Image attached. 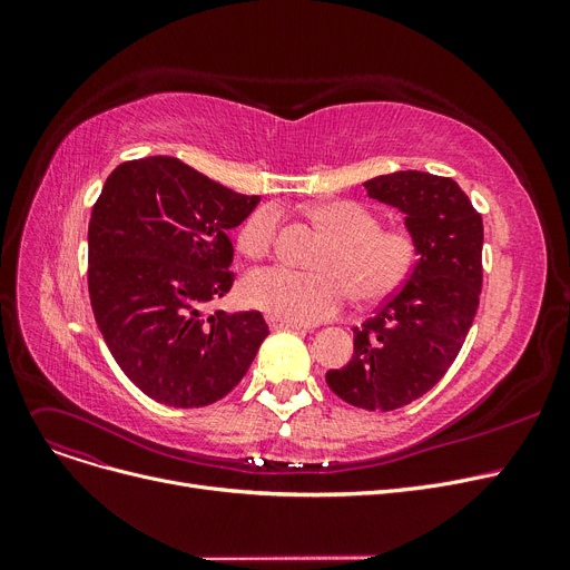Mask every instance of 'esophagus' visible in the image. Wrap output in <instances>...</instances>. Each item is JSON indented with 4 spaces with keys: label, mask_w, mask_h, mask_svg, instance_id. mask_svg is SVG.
Returning <instances> with one entry per match:
<instances>
[{
    "label": "esophagus",
    "mask_w": 570,
    "mask_h": 570,
    "mask_svg": "<svg viewBox=\"0 0 570 570\" xmlns=\"http://www.w3.org/2000/svg\"><path fill=\"white\" fill-rule=\"evenodd\" d=\"M267 325L273 327V331H303V333H307V327H305V325H301V323H291V321L279 318V316H273V314L267 316Z\"/></svg>",
    "instance_id": "1"
}]
</instances>
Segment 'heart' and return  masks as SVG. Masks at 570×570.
<instances>
[{
	"label": "heart",
	"mask_w": 570,
	"mask_h": 570,
	"mask_svg": "<svg viewBox=\"0 0 570 570\" xmlns=\"http://www.w3.org/2000/svg\"><path fill=\"white\" fill-rule=\"evenodd\" d=\"M312 222L331 235L316 258V273L284 265L261 267L239 286L249 307L291 323H318L340 314L355 297L379 303L409 279L417 258L415 237L406 228H379L372 209L353 200H325L309 207ZM277 207H261L237 235L247 258H263L275 247Z\"/></svg>",
	"instance_id": "b5f03b06"
}]
</instances>
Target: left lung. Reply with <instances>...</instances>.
<instances>
[{
    "label": "left lung",
    "instance_id": "1",
    "mask_svg": "<svg viewBox=\"0 0 570 570\" xmlns=\"http://www.w3.org/2000/svg\"><path fill=\"white\" fill-rule=\"evenodd\" d=\"M365 189L404 213L417 261L404 286L353 327V357L325 381L357 409L395 411L432 391L469 335L483 286V219L451 177L397 170Z\"/></svg>",
    "mask_w": 570,
    "mask_h": 570
}]
</instances>
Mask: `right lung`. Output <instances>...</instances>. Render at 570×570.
Returning <instances> with one entry per match:
<instances>
[{
  "mask_svg": "<svg viewBox=\"0 0 570 570\" xmlns=\"http://www.w3.org/2000/svg\"><path fill=\"white\" fill-rule=\"evenodd\" d=\"M258 196L226 189L175 157L119 164L89 219V303L115 363L175 409L228 395L269 335L261 312H215L233 286L228 230Z\"/></svg>",
  "mask_w": 570,
  "mask_h": 570,
  "instance_id": "right-lung-1",
  "label": "right lung"
}]
</instances>
